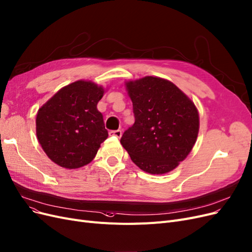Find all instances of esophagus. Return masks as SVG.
Listing matches in <instances>:
<instances>
[{"label":"esophagus","instance_id":"1","mask_svg":"<svg viewBox=\"0 0 252 252\" xmlns=\"http://www.w3.org/2000/svg\"><path fill=\"white\" fill-rule=\"evenodd\" d=\"M109 134L110 135H114L116 137H121V135H122V130H111V131H109Z\"/></svg>","mask_w":252,"mask_h":252}]
</instances>
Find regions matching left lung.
Segmentation results:
<instances>
[{
  "label": "left lung",
  "instance_id": "8db88e82",
  "mask_svg": "<svg viewBox=\"0 0 252 252\" xmlns=\"http://www.w3.org/2000/svg\"><path fill=\"white\" fill-rule=\"evenodd\" d=\"M134 124L121 144L136 166L150 174L175 169L193 149L199 131L195 104L175 84L147 76L126 83Z\"/></svg>",
  "mask_w": 252,
  "mask_h": 252
}]
</instances>
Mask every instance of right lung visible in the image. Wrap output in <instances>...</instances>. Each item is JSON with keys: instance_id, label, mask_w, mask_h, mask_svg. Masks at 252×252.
I'll return each mask as SVG.
<instances>
[{"instance_id": "1", "label": "right lung", "mask_w": 252, "mask_h": 252, "mask_svg": "<svg viewBox=\"0 0 252 252\" xmlns=\"http://www.w3.org/2000/svg\"><path fill=\"white\" fill-rule=\"evenodd\" d=\"M104 90L79 80L58 91L36 116V135L49 158L65 169H77L96 156L108 131L97 108Z\"/></svg>"}]
</instances>
